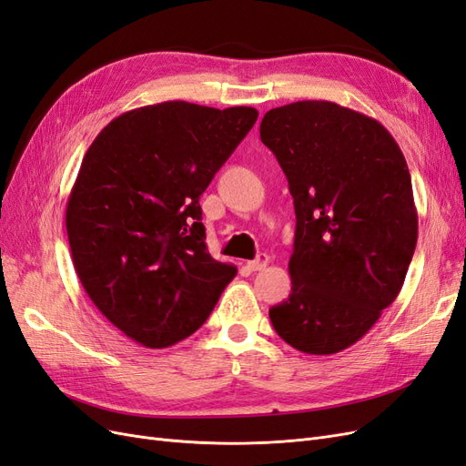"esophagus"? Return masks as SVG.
Masks as SVG:
<instances>
[{"label": "esophagus", "mask_w": 466, "mask_h": 466, "mask_svg": "<svg viewBox=\"0 0 466 466\" xmlns=\"http://www.w3.org/2000/svg\"><path fill=\"white\" fill-rule=\"evenodd\" d=\"M268 262H270L268 255H258L255 260L247 262V268H248V270H252V272H260V270H264V268L268 266Z\"/></svg>", "instance_id": "obj_1"}]
</instances>
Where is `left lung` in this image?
Here are the masks:
<instances>
[{
    "instance_id": "left-lung-1",
    "label": "left lung",
    "mask_w": 466,
    "mask_h": 466,
    "mask_svg": "<svg viewBox=\"0 0 466 466\" xmlns=\"http://www.w3.org/2000/svg\"><path fill=\"white\" fill-rule=\"evenodd\" d=\"M260 139L288 177L295 206L291 293L270 309L281 340L338 354L402 289L418 241L404 155L383 124L330 101L268 110Z\"/></svg>"
}]
</instances>
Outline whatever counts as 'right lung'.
Returning a JSON list of instances; mask_svg holds the SVG:
<instances>
[{
	"label": "right lung",
	"mask_w": 466,
	"mask_h": 466,
	"mask_svg": "<svg viewBox=\"0 0 466 466\" xmlns=\"http://www.w3.org/2000/svg\"><path fill=\"white\" fill-rule=\"evenodd\" d=\"M258 118L165 101L110 120L66 206L83 289L118 330L168 348L198 330L237 268L211 258L200 196Z\"/></svg>",
	"instance_id": "right-lung-1"
}]
</instances>
